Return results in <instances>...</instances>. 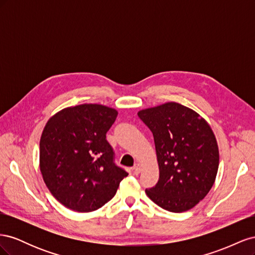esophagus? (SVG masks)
<instances>
[{"instance_id": "obj_1", "label": "esophagus", "mask_w": 255, "mask_h": 255, "mask_svg": "<svg viewBox=\"0 0 255 255\" xmlns=\"http://www.w3.org/2000/svg\"><path fill=\"white\" fill-rule=\"evenodd\" d=\"M133 170H134V173H135V174H139V172H140V170H141V166H140L139 164H135V166H134V168H133Z\"/></svg>"}]
</instances>
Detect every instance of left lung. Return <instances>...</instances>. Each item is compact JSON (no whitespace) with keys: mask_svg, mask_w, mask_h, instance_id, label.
<instances>
[{"mask_svg":"<svg viewBox=\"0 0 255 255\" xmlns=\"http://www.w3.org/2000/svg\"><path fill=\"white\" fill-rule=\"evenodd\" d=\"M154 137L159 180L145 189L172 213L196 206L211 190L219 167L217 140L207 121L189 107L167 102L138 112Z\"/></svg>","mask_w":255,"mask_h":255,"instance_id":"1","label":"left lung"}]
</instances>
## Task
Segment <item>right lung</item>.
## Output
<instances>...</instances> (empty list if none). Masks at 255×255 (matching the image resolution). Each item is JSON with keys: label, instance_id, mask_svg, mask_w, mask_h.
<instances>
[{"label": "right lung", "instance_id": "add662e5", "mask_svg": "<svg viewBox=\"0 0 255 255\" xmlns=\"http://www.w3.org/2000/svg\"><path fill=\"white\" fill-rule=\"evenodd\" d=\"M118 112L101 104L67 107L53 115L39 143V166L53 197L75 212L102 207L128 175L114 163L106 133Z\"/></svg>", "mask_w": 255, "mask_h": 255}]
</instances>
